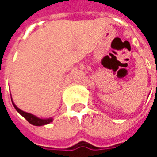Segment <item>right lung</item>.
Here are the masks:
<instances>
[{"label": "right lung", "mask_w": 157, "mask_h": 157, "mask_svg": "<svg viewBox=\"0 0 157 157\" xmlns=\"http://www.w3.org/2000/svg\"><path fill=\"white\" fill-rule=\"evenodd\" d=\"M12 103H13V105H14V107L15 108V110L18 112L22 117L25 118L29 123L32 124V125H34V126H44V125H46V124L51 123V122H52V121H53V119H52V118H48V119H40V118L36 117V115L32 114V113H26V112L21 110L20 108H18V107L15 105V103L13 102V100H12Z\"/></svg>", "instance_id": "obj_1"}]
</instances>
